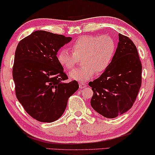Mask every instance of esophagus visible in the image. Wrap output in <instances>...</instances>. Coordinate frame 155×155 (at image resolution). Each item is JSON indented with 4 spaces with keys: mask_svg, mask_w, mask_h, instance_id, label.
Returning a JSON list of instances; mask_svg holds the SVG:
<instances>
[{
    "mask_svg": "<svg viewBox=\"0 0 155 155\" xmlns=\"http://www.w3.org/2000/svg\"><path fill=\"white\" fill-rule=\"evenodd\" d=\"M79 87L80 89H82V88H84L86 87V84L84 83H82V82H80L79 83Z\"/></svg>",
    "mask_w": 155,
    "mask_h": 155,
    "instance_id": "esophagus-1",
    "label": "esophagus"
}]
</instances>
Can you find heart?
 <instances>
[{
    "mask_svg": "<svg viewBox=\"0 0 155 155\" xmlns=\"http://www.w3.org/2000/svg\"><path fill=\"white\" fill-rule=\"evenodd\" d=\"M72 54L67 49H61L57 60L66 69H71L82 58V66L69 73L72 80L84 82L95 72H104L112 63L116 51V44L110 35H82L71 45Z\"/></svg>",
    "mask_w": 155,
    "mask_h": 155,
    "instance_id": "1",
    "label": "heart"
}]
</instances>
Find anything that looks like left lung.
<instances>
[{"instance_id":"obj_1","label":"left lung","mask_w":155,"mask_h":155,"mask_svg":"<svg viewBox=\"0 0 155 155\" xmlns=\"http://www.w3.org/2000/svg\"><path fill=\"white\" fill-rule=\"evenodd\" d=\"M142 66L137 47L119 34V42L110 67L88 83L93 91L91 105L106 118H115L130 109L141 85Z\"/></svg>"}]
</instances>
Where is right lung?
Returning <instances> with one entry per match:
<instances>
[{"instance_id":"1","label":"right lung","mask_w":155,"mask_h":155,"mask_svg":"<svg viewBox=\"0 0 155 155\" xmlns=\"http://www.w3.org/2000/svg\"><path fill=\"white\" fill-rule=\"evenodd\" d=\"M72 38L35 31L20 40L15 52L13 79L18 100L41 122H53L64 113L68 98L78 90L57 60L58 51Z\"/></svg>"}]
</instances>
